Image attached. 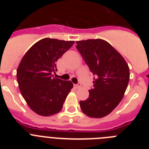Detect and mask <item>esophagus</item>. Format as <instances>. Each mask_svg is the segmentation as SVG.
Here are the masks:
<instances>
[{
	"label": "esophagus",
	"mask_w": 149,
	"mask_h": 149,
	"mask_svg": "<svg viewBox=\"0 0 149 149\" xmlns=\"http://www.w3.org/2000/svg\"><path fill=\"white\" fill-rule=\"evenodd\" d=\"M74 87H75V88H77V89H78V88L81 87V84H80V83H78V84H74Z\"/></svg>",
	"instance_id": "34e87169"
}]
</instances>
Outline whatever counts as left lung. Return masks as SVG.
Here are the masks:
<instances>
[{
  "mask_svg": "<svg viewBox=\"0 0 149 149\" xmlns=\"http://www.w3.org/2000/svg\"><path fill=\"white\" fill-rule=\"evenodd\" d=\"M76 48L93 74V87L89 98L80 101L84 113L101 118L118 106L125 93L130 78L129 67L123 56L101 39L77 41Z\"/></svg>",
  "mask_w": 149,
  "mask_h": 149,
  "instance_id": "1",
  "label": "left lung"
}]
</instances>
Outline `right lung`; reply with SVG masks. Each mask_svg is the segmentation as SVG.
Wrapping results in <instances>:
<instances>
[{
    "label": "right lung",
    "mask_w": 149,
    "mask_h": 149,
    "mask_svg": "<svg viewBox=\"0 0 149 149\" xmlns=\"http://www.w3.org/2000/svg\"><path fill=\"white\" fill-rule=\"evenodd\" d=\"M74 41L45 38L26 52L17 68V81L23 98L36 113L50 116L62 110L73 87L69 81L54 77L56 62Z\"/></svg>",
    "instance_id": "right-lung-1"
}]
</instances>
